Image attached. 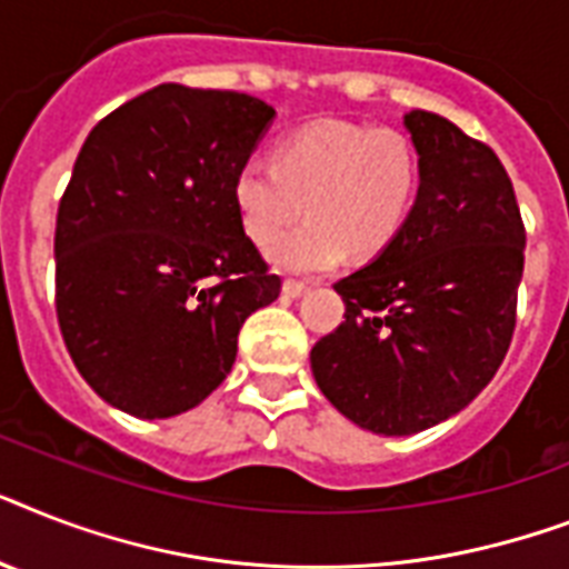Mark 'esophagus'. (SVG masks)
I'll list each match as a JSON object with an SVG mask.
<instances>
[{
    "instance_id": "obj_1",
    "label": "esophagus",
    "mask_w": 569,
    "mask_h": 569,
    "mask_svg": "<svg viewBox=\"0 0 569 569\" xmlns=\"http://www.w3.org/2000/svg\"><path fill=\"white\" fill-rule=\"evenodd\" d=\"M309 286L303 280H283V295L286 298H300V295H307Z\"/></svg>"
}]
</instances>
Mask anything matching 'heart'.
I'll list each match as a JSON object with an SVG mask.
<instances>
[{
    "label": "heart",
    "instance_id": "1",
    "mask_svg": "<svg viewBox=\"0 0 569 569\" xmlns=\"http://www.w3.org/2000/svg\"><path fill=\"white\" fill-rule=\"evenodd\" d=\"M420 189V151L397 128L318 119L286 133L271 166L251 160L233 178L244 233L269 244L297 218L310 219L271 248L286 271H327L348 251L371 260L400 237Z\"/></svg>",
    "mask_w": 569,
    "mask_h": 569
}]
</instances>
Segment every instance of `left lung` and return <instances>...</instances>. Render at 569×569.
Here are the masks:
<instances>
[{
  "label": "left lung",
  "mask_w": 569,
  "mask_h": 569,
  "mask_svg": "<svg viewBox=\"0 0 569 569\" xmlns=\"http://www.w3.org/2000/svg\"><path fill=\"white\" fill-rule=\"evenodd\" d=\"M420 189L400 237L341 277L345 321L309 353L318 389L357 427L415 436L493 380L517 325L526 228L500 157L450 119H403Z\"/></svg>",
  "instance_id": "left-lung-1"
}]
</instances>
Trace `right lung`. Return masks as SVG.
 Segmentation results:
<instances>
[{"label":"right lung","instance_id":"add662e5","mask_svg":"<svg viewBox=\"0 0 569 569\" xmlns=\"http://www.w3.org/2000/svg\"><path fill=\"white\" fill-rule=\"evenodd\" d=\"M271 119L248 92L160 84L81 146L58 207L54 309L78 373L133 418L219 389L244 318L280 295L233 204Z\"/></svg>","mask_w":569,"mask_h":569}]
</instances>
